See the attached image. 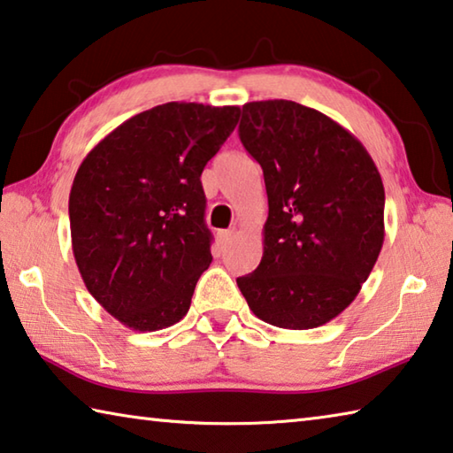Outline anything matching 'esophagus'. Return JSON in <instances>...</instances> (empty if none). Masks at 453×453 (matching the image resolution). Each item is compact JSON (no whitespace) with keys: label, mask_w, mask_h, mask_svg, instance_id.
Wrapping results in <instances>:
<instances>
[{"label":"esophagus","mask_w":453,"mask_h":453,"mask_svg":"<svg viewBox=\"0 0 453 453\" xmlns=\"http://www.w3.org/2000/svg\"><path fill=\"white\" fill-rule=\"evenodd\" d=\"M234 237H235V229H226V232H219V234H218L219 248H221V250L229 248V245H232V242H234Z\"/></svg>","instance_id":"esophagus-1"}]
</instances>
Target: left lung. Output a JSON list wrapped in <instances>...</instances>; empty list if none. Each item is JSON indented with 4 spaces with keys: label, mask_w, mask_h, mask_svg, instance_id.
<instances>
[{
    "label": "left lung",
    "mask_w": 453,
    "mask_h": 453,
    "mask_svg": "<svg viewBox=\"0 0 453 453\" xmlns=\"http://www.w3.org/2000/svg\"><path fill=\"white\" fill-rule=\"evenodd\" d=\"M240 140L267 191L264 256L237 278L265 324L311 329L348 308L383 245L381 175L332 118L288 99L242 107Z\"/></svg>",
    "instance_id": "left-lung-1"
}]
</instances>
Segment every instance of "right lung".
<instances>
[{"label":"right lung","instance_id":"add662e5","mask_svg":"<svg viewBox=\"0 0 453 453\" xmlns=\"http://www.w3.org/2000/svg\"><path fill=\"white\" fill-rule=\"evenodd\" d=\"M237 119V105H156L105 135L75 173V264L97 303L135 332L178 324L211 264L199 178Z\"/></svg>","mask_w":453,"mask_h":453}]
</instances>
